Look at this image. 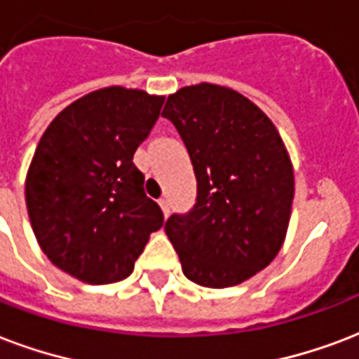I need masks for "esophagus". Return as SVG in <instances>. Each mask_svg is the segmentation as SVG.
<instances>
[{
    "instance_id": "obj_1",
    "label": "esophagus",
    "mask_w": 359,
    "mask_h": 359,
    "mask_svg": "<svg viewBox=\"0 0 359 359\" xmlns=\"http://www.w3.org/2000/svg\"><path fill=\"white\" fill-rule=\"evenodd\" d=\"M158 203H160L161 210H163V216L168 218V215H169V201H168V198H160V201H158Z\"/></svg>"
}]
</instances>
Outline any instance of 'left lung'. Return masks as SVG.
Masks as SVG:
<instances>
[{"mask_svg": "<svg viewBox=\"0 0 359 359\" xmlns=\"http://www.w3.org/2000/svg\"><path fill=\"white\" fill-rule=\"evenodd\" d=\"M161 114L198 179L194 209L165 222L182 273L205 288L245 283L275 259L288 231L294 168L283 137L256 103L209 82L177 90Z\"/></svg>", "mask_w": 359, "mask_h": 359, "instance_id": "left-lung-1", "label": "left lung"}]
</instances>
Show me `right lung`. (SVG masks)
Returning a JSON list of instances; mask_svg holds the SVG:
<instances>
[{
    "label": "right lung",
    "instance_id": "right-lung-1",
    "mask_svg": "<svg viewBox=\"0 0 359 359\" xmlns=\"http://www.w3.org/2000/svg\"><path fill=\"white\" fill-rule=\"evenodd\" d=\"M163 95L107 86L56 114L26 175V207L41 250L88 284L133 271L163 212L144 194L133 154L160 116Z\"/></svg>",
    "mask_w": 359,
    "mask_h": 359
}]
</instances>
